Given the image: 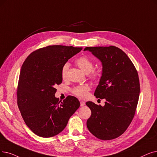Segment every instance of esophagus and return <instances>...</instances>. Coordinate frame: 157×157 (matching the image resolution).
<instances>
[{
  "label": "esophagus",
  "instance_id": "34e87169",
  "mask_svg": "<svg viewBox=\"0 0 157 157\" xmlns=\"http://www.w3.org/2000/svg\"><path fill=\"white\" fill-rule=\"evenodd\" d=\"M85 105V102H84V101H80V105H81V106H83Z\"/></svg>",
  "mask_w": 157,
  "mask_h": 157
}]
</instances>
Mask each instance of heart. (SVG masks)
<instances>
[{"mask_svg": "<svg viewBox=\"0 0 157 157\" xmlns=\"http://www.w3.org/2000/svg\"><path fill=\"white\" fill-rule=\"evenodd\" d=\"M76 64L85 73H89V78L92 79H96L99 77V72L96 70H94V63L91 59L86 56H81L76 60ZM70 65L69 63H65L63 65L61 69V76L63 79H65L68 71L69 69ZM90 90V87L88 85L78 86L72 88V93L80 98H85L87 96L88 92Z\"/></svg>", "mask_w": 157, "mask_h": 157, "instance_id": "heart-1", "label": "heart"}]
</instances>
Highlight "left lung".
<instances>
[{"label": "left lung", "mask_w": 157, "mask_h": 157, "mask_svg": "<svg viewBox=\"0 0 157 157\" xmlns=\"http://www.w3.org/2000/svg\"><path fill=\"white\" fill-rule=\"evenodd\" d=\"M84 51L92 52L102 62L103 73L94 95L106 99L104 106L86 103L92 112L87 128L99 139H114L124 133L134 117L140 93L137 71L115 46L86 47Z\"/></svg>", "instance_id": "8db88e82"}]
</instances>
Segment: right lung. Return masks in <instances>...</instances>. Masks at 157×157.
Here are the masks:
<instances>
[{
  "label": "right lung",
  "mask_w": 157,
  "mask_h": 157,
  "mask_svg": "<svg viewBox=\"0 0 157 157\" xmlns=\"http://www.w3.org/2000/svg\"><path fill=\"white\" fill-rule=\"evenodd\" d=\"M82 47L49 45L31 52L20 70L17 105L25 124L39 137L56 135L66 127L80 106L72 95L62 101L55 98V86L62 82L61 69Z\"/></svg>",
  "instance_id": "add662e5"
}]
</instances>
